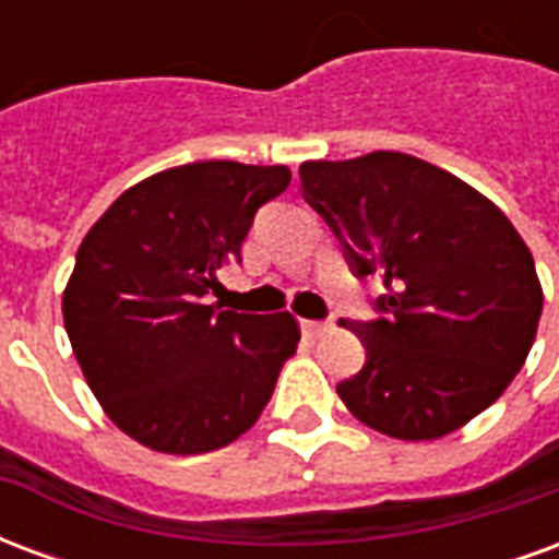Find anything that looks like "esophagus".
<instances>
[{
	"mask_svg": "<svg viewBox=\"0 0 559 559\" xmlns=\"http://www.w3.org/2000/svg\"><path fill=\"white\" fill-rule=\"evenodd\" d=\"M329 326H332L329 320H302V332L308 335V338H317V335H323Z\"/></svg>",
	"mask_w": 559,
	"mask_h": 559,
	"instance_id": "esophagus-1",
	"label": "esophagus"
}]
</instances>
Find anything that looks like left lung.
<instances>
[{
  "instance_id": "obj_1",
  "label": "left lung",
  "mask_w": 559,
  "mask_h": 559,
  "mask_svg": "<svg viewBox=\"0 0 559 559\" xmlns=\"http://www.w3.org/2000/svg\"><path fill=\"white\" fill-rule=\"evenodd\" d=\"M299 179L353 275L386 287L374 320H350L365 365L338 383L347 411L399 440H437L488 411L542 317L533 254L509 218L404 152L305 160Z\"/></svg>"
}]
</instances>
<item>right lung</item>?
<instances>
[{
	"instance_id": "right-lung-1",
	"label": "right lung",
	"mask_w": 559,
	"mask_h": 559,
	"mask_svg": "<svg viewBox=\"0 0 559 559\" xmlns=\"http://www.w3.org/2000/svg\"><path fill=\"white\" fill-rule=\"evenodd\" d=\"M287 185L281 164L194 160L128 188L86 233L62 296L66 332L95 399L138 443L212 452L272 399L296 320L206 302L257 209Z\"/></svg>"
}]
</instances>
